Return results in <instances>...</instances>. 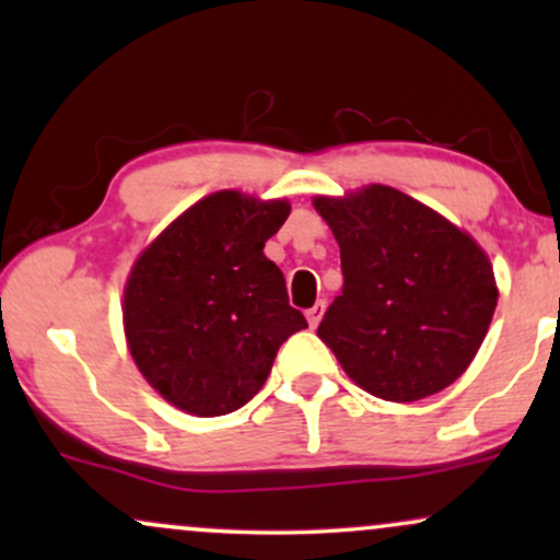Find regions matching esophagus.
<instances>
[{
    "instance_id": "34e87169",
    "label": "esophagus",
    "mask_w": 560,
    "mask_h": 560,
    "mask_svg": "<svg viewBox=\"0 0 560 560\" xmlns=\"http://www.w3.org/2000/svg\"><path fill=\"white\" fill-rule=\"evenodd\" d=\"M324 311H326V302L324 300H318L316 305L307 307L305 318H307V324H311V329H316V326L320 324V318H324Z\"/></svg>"
}]
</instances>
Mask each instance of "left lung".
<instances>
[{
    "label": "left lung",
    "instance_id": "8db88e82",
    "mask_svg": "<svg viewBox=\"0 0 560 560\" xmlns=\"http://www.w3.org/2000/svg\"><path fill=\"white\" fill-rule=\"evenodd\" d=\"M342 255V294L318 337L371 395L413 402L453 384L498 305L492 266L471 236L392 186L316 197Z\"/></svg>",
    "mask_w": 560,
    "mask_h": 560
}]
</instances>
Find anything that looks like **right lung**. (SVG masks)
<instances>
[{
    "mask_svg": "<svg viewBox=\"0 0 560 560\" xmlns=\"http://www.w3.org/2000/svg\"><path fill=\"white\" fill-rule=\"evenodd\" d=\"M284 199L215 191L178 215L128 276V350L147 382L186 413L226 416L258 395L279 347L307 329L262 247Z\"/></svg>",
    "mask_w": 560,
    "mask_h": 560,
    "instance_id": "right-lung-1",
    "label": "right lung"
}]
</instances>
